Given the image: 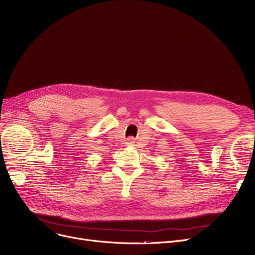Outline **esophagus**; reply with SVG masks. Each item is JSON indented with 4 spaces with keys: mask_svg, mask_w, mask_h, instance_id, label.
I'll return each mask as SVG.
<instances>
[{
    "mask_svg": "<svg viewBox=\"0 0 255 255\" xmlns=\"http://www.w3.org/2000/svg\"><path fill=\"white\" fill-rule=\"evenodd\" d=\"M126 144H127V145H132V144H134V139H133L132 137H129V138L127 139V141H126Z\"/></svg>",
    "mask_w": 255,
    "mask_h": 255,
    "instance_id": "esophagus-1",
    "label": "esophagus"
}]
</instances>
